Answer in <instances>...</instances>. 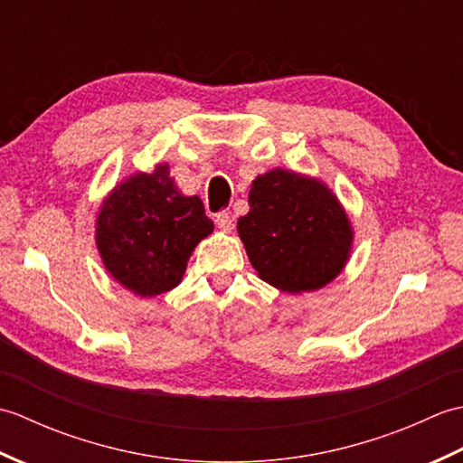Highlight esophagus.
Masks as SVG:
<instances>
[{
    "label": "esophagus",
    "mask_w": 463,
    "mask_h": 463,
    "mask_svg": "<svg viewBox=\"0 0 463 463\" xmlns=\"http://www.w3.org/2000/svg\"><path fill=\"white\" fill-rule=\"evenodd\" d=\"M214 222H216V226H219L222 232H231L232 231V216L226 213V211L216 213L214 214Z\"/></svg>",
    "instance_id": "1"
}]
</instances>
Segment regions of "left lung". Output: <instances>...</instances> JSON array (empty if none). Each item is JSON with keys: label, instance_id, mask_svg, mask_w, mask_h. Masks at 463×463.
I'll return each instance as SVG.
<instances>
[{"label": "left lung", "instance_id": "obj_1", "mask_svg": "<svg viewBox=\"0 0 463 463\" xmlns=\"http://www.w3.org/2000/svg\"><path fill=\"white\" fill-rule=\"evenodd\" d=\"M239 237L259 277L284 292L326 287L346 267L352 226L326 184L287 169L252 181Z\"/></svg>", "mask_w": 463, "mask_h": 463}]
</instances>
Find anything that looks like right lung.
I'll return each instance as SVG.
<instances>
[{
	"mask_svg": "<svg viewBox=\"0 0 463 463\" xmlns=\"http://www.w3.org/2000/svg\"><path fill=\"white\" fill-rule=\"evenodd\" d=\"M213 232L199 196H184L169 165L135 173L107 194L95 241L107 272L133 294L156 297L183 280L196 244Z\"/></svg>",
	"mask_w": 463,
	"mask_h": 463,
	"instance_id": "right-lung-1",
	"label": "right lung"
}]
</instances>
